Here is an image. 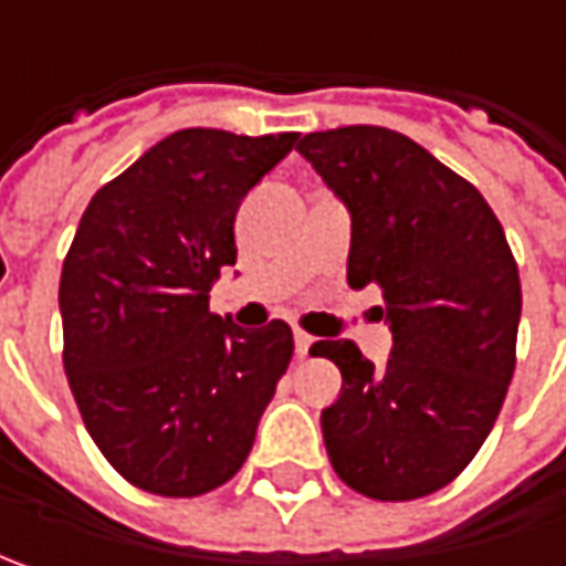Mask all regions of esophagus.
Wrapping results in <instances>:
<instances>
[{
  "label": "esophagus",
  "instance_id": "esophagus-1",
  "mask_svg": "<svg viewBox=\"0 0 566 566\" xmlns=\"http://www.w3.org/2000/svg\"><path fill=\"white\" fill-rule=\"evenodd\" d=\"M312 343H315V339L308 337L305 331H295V353H298V356H308Z\"/></svg>",
  "mask_w": 566,
  "mask_h": 566
}]
</instances>
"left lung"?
Here are the masks:
<instances>
[{"instance_id":"left-lung-1","label":"left lung","mask_w":566,"mask_h":566,"mask_svg":"<svg viewBox=\"0 0 566 566\" xmlns=\"http://www.w3.org/2000/svg\"><path fill=\"white\" fill-rule=\"evenodd\" d=\"M295 150L349 210L346 280L378 286L394 334L380 368L353 339L312 346L343 375L321 412L327 457L365 497H424L469 467L507 397L523 308L507 235L479 188L400 132L346 125Z\"/></svg>"}]
</instances>
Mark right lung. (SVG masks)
<instances>
[{"mask_svg":"<svg viewBox=\"0 0 566 566\" xmlns=\"http://www.w3.org/2000/svg\"><path fill=\"white\" fill-rule=\"evenodd\" d=\"M295 132L182 128L99 188L59 280L65 375L99 453L132 485L198 497L229 482L293 359L286 321L210 312L235 210Z\"/></svg>","mask_w":566,"mask_h":566,"instance_id":"1","label":"right lung"}]
</instances>
